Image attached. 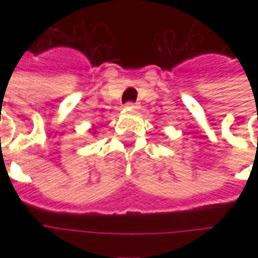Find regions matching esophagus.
Listing matches in <instances>:
<instances>
[{"label": "esophagus", "instance_id": "34e87169", "mask_svg": "<svg viewBox=\"0 0 258 258\" xmlns=\"http://www.w3.org/2000/svg\"><path fill=\"white\" fill-rule=\"evenodd\" d=\"M140 105L138 103H134V102H127L125 103V109H131V110H135V109H138Z\"/></svg>", "mask_w": 258, "mask_h": 258}]
</instances>
